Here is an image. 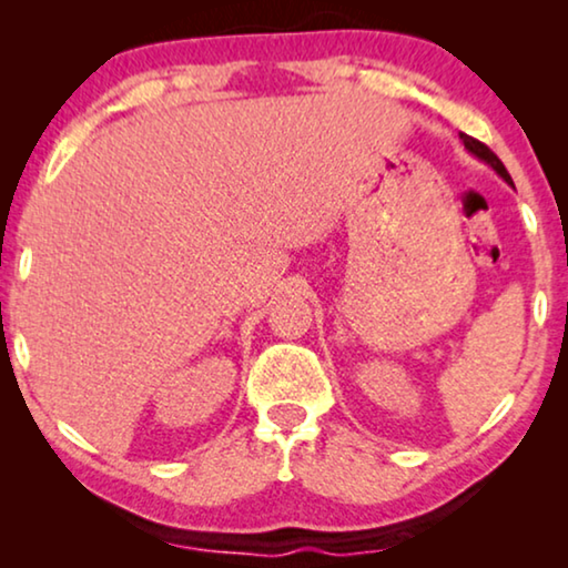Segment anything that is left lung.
Masks as SVG:
<instances>
[{
	"label": "left lung",
	"mask_w": 568,
	"mask_h": 568,
	"mask_svg": "<svg viewBox=\"0 0 568 568\" xmlns=\"http://www.w3.org/2000/svg\"><path fill=\"white\" fill-rule=\"evenodd\" d=\"M460 136H463V144L468 146V150H470L473 154H476V158L488 162V165H491V168L496 170V173H499V175L504 178V181L511 183V178H509V173H507V168H504V162H501L499 158H496V154H494L491 150H488V146H486L484 142H478V139H473V136H468V134H460Z\"/></svg>",
	"instance_id": "8db88e82"
}]
</instances>
